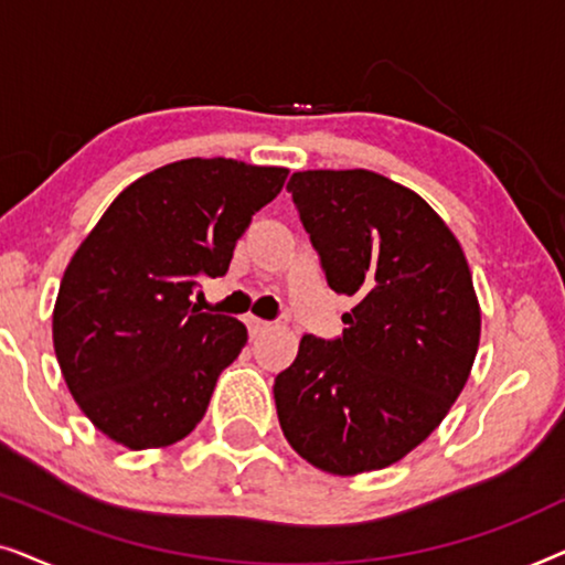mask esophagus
<instances>
[{
	"label": "esophagus",
	"instance_id": "34e87169",
	"mask_svg": "<svg viewBox=\"0 0 565 565\" xmlns=\"http://www.w3.org/2000/svg\"><path fill=\"white\" fill-rule=\"evenodd\" d=\"M246 327H249V337L257 339V337L265 334V331L273 329V323L265 321V319H257V316H249V319H246Z\"/></svg>",
	"mask_w": 565,
	"mask_h": 565
}]
</instances>
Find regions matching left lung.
<instances>
[{
  "instance_id": "8db88e82",
  "label": "left lung",
  "mask_w": 565,
  "mask_h": 565,
  "mask_svg": "<svg viewBox=\"0 0 565 565\" xmlns=\"http://www.w3.org/2000/svg\"><path fill=\"white\" fill-rule=\"evenodd\" d=\"M329 288L354 298L342 339L306 334L275 377L282 435L331 476L388 468L422 445L468 383L481 306L462 246L414 190L367 169L288 182Z\"/></svg>"
}]
</instances>
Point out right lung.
<instances>
[{"label": "right lung", "mask_w": 565, "mask_h": 565, "mask_svg": "<svg viewBox=\"0 0 565 565\" xmlns=\"http://www.w3.org/2000/svg\"><path fill=\"white\" fill-rule=\"evenodd\" d=\"M285 167L182 159L130 182L68 262L53 306V350L76 406L130 450L180 443L246 327L200 313V277L226 275L236 238L277 198Z\"/></svg>", "instance_id": "obj_1"}]
</instances>
